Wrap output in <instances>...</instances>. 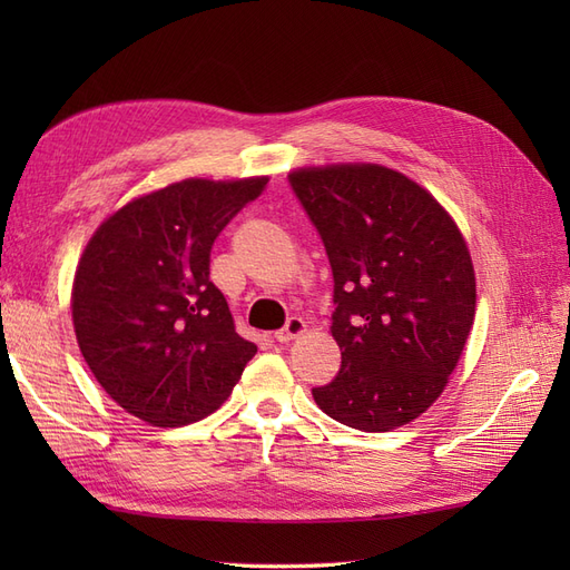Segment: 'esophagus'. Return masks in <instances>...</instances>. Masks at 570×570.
Wrapping results in <instances>:
<instances>
[{
	"mask_svg": "<svg viewBox=\"0 0 570 570\" xmlns=\"http://www.w3.org/2000/svg\"><path fill=\"white\" fill-rule=\"evenodd\" d=\"M304 333H306L304 318L292 316V318L285 323V327H281V331L275 333V340H278V342H289V340H295V337H299V335H304Z\"/></svg>",
	"mask_w": 570,
	"mask_h": 570,
	"instance_id": "esophagus-1",
	"label": "esophagus"
}]
</instances>
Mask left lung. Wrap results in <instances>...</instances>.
<instances>
[{
  "instance_id": "obj_1",
  "label": "left lung",
  "mask_w": 570,
  "mask_h": 570,
  "mask_svg": "<svg viewBox=\"0 0 570 570\" xmlns=\"http://www.w3.org/2000/svg\"><path fill=\"white\" fill-rule=\"evenodd\" d=\"M335 281L342 366L314 387L327 416L390 433L444 392L475 318V271L450 212L400 170L331 164L289 170Z\"/></svg>"
}]
</instances>
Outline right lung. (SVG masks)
<instances>
[{
	"label": "right lung",
	"instance_id": "1",
	"mask_svg": "<svg viewBox=\"0 0 570 570\" xmlns=\"http://www.w3.org/2000/svg\"><path fill=\"white\" fill-rule=\"evenodd\" d=\"M268 176L187 178L99 223L71 289L76 340L97 383L149 425L197 423L228 400L256 344L209 281L218 233Z\"/></svg>",
	"mask_w": 570,
	"mask_h": 570
}]
</instances>
